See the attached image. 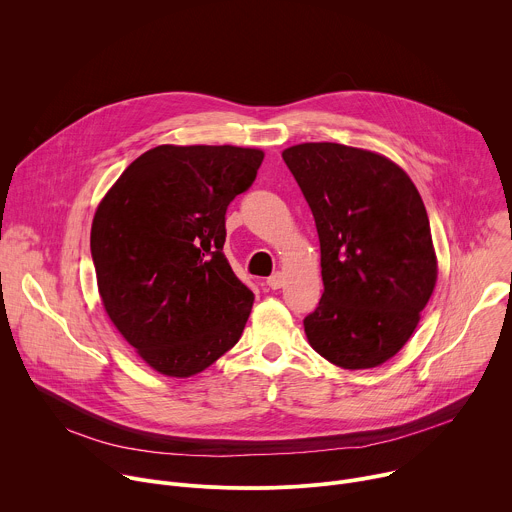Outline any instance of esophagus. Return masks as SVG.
Wrapping results in <instances>:
<instances>
[{"label":"esophagus","instance_id":"34e87169","mask_svg":"<svg viewBox=\"0 0 512 512\" xmlns=\"http://www.w3.org/2000/svg\"><path fill=\"white\" fill-rule=\"evenodd\" d=\"M267 285L271 287V289H279L281 285H283V273H273L271 277H267Z\"/></svg>","mask_w":512,"mask_h":512}]
</instances>
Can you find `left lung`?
Masks as SVG:
<instances>
[{
	"label": "left lung",
	"instance_id": "1",
	"mask_svg": "<svg viewBox=\"0 0 512 512\" xmlns=\"http://www.w3.org/2000/svg\"><path fill=\"white\" fill-rule=\"evenodd\" d=\"M283 162L318 229L324 294L304 318L312 348L342 369H373L419 324L437 259L411 178L389 158L342 143H300Z\"/></svg>",
	"mask_w": 512,
	"mask_h": 512
}]
</instances>
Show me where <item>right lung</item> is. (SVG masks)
I'll return each instance as SVG.
<instances>
[{
	"label": "right lung",
	"instance_id": "add662e5",
	"mask_svg": "<svg viewBox=\"0 0 512 512\" xmlns=\"http://www.w3.org/2000/svg\"><path fill=\"white\" fill-rule=\"evenodd\" d=\"M263 156L158 145L125 168L95 212L91 255L105 312L166 377L204 371L243 334L255 296L223 253L225 214Z\"/></svg>",
	"mask_w": 512,
	"mask_h": 512
}]
</instances>
